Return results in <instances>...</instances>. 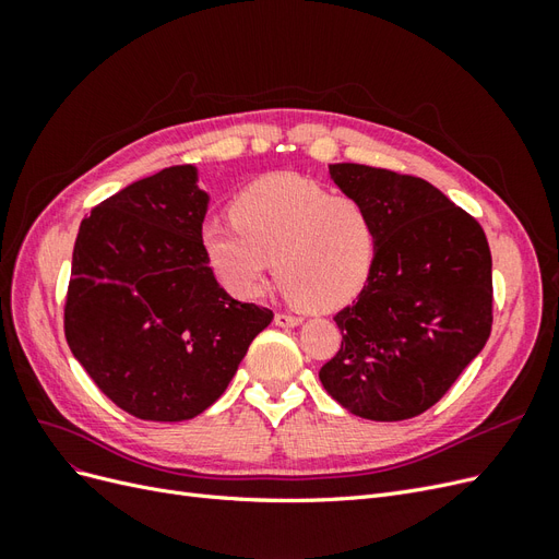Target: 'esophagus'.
Returning <instances> with one entry per match:
<instances>
[{
  "label": "esophagus",
  "mask_w": 559,
  "mask_h": 559,
  "mask_svg": "<svg viewBox=\"0 0 559 559\" xmlns=\"http://www.w3.org/2000/svg\"><path fill=\"white\" fill-rule=\"evenodd\" d=\"M275 324L282 326V329H294L298 324H302V319L296 317V314H286V312H277L275 314Z\"/></svg>",
  "instance_id": "esophagus-1"
}]
</instances>
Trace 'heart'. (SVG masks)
<instances>
[{"mask_svg": "<svg viewBox=\"0 0 559 559\" xmlns=\"http://www.w3.org/2000/svg\"><path fill=\"white\" fill-rule=\"evenodd\" d=\"M233 222L202 226V249L226 289L263 294L275 259L284 292L308 310L357 296L378 253V230L361 202L298 175H270L233 200Z\"/></svg>", "mask_w": 559, "mask_h": 559, "instance_id": "heart-1", "label": "heart"}]
</instances>
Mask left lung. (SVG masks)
I'll list each match as a JSON object with an SVG mask.
<instances>
[{"mask_svg":"<svg viewBox=\"0 0 559 559\" xmlns=\"http://www.w3.org/2000/svg\"><path fill=\"white\" fill-rule=\"evenodd\" d=\"M378 230L370 277L333 319L341 349L319 380L352 415L376 421L429 411L492 331V253L480 224L433 183L357 163L329 165Z\"/></svg>","mask_w":559,"mask_h":559,"instance_id":"8db88e82","label":"left lung"}]
</instances>
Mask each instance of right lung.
I'll use <instances>...</instances> for the list:
<instances>
[{
  "mask_svg": "<svg viewBox=\"0 0 559 559\" xmlns=\"http://www.w3.org/2000/svg\"><path fill=\"white\" fill-rule=\"evenodd\" d=\"M195 165L134 181L81 222L64 306L74 359L118 408L183 421L226 392L273 312L235 300L202 249Z\"/></svg>",
  "mask_w": 559,
  "mask_h": 559,
  "instance_id": "obj_1",
  "label": "right lung"
}]
</instances>
